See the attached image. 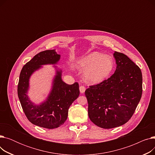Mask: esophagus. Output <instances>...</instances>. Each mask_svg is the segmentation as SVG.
I'll use <instances>...</instances> for the list:
<instances>
[{"label": "esophagus", "mask_w": 155, "mask_h": 155, "mask_svg": "<svg viewBox=\"0 0 155 155\" xmlns=\"http://www.w3.org/2000/svg\"><path fill=\"white\" fill-rule=\"evenodd\" d=\"M79 89H80V93H82V94H83V93H84L85 92V87L84 86V85H80V88H79Z\"/></svg>", "instance_id": "esophagus-1"}]
</instances>
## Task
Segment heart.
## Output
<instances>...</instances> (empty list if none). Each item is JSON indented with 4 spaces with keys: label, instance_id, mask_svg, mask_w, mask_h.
<instances>
[{
    "label": "heart",
    "instance_id": "heart-1",
    "mask_svg": "<svg viewBox=\"0 0 155 155\" xmlns=\"http://www.w3.org/2000/svg\"><path fill=\"white\" fill-rule=\"evenodd\" d=\"M77 67L85 69L84 77L89 82L97 83L105 79L112 71L114 63L111 57L93 52L84 56L77 63Z\"/></svg>",
    "mask_w": 155,
    "mask_h": 155
}]
</instances>
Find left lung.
I'll list each match as a JSON object with an SVG mask.
<instances>
[{
  "label": "left lung",
  "instance_id": "obj_1",
  "mask_svg": "<svg viewBox=\"0 0 155 155\" xmlns=\"http://www.w3.org/2000/svg\"><path fill=\"white\" fill-rule=\"evenodd\" d=\"M117 67L109 78L89 86L85 92L88 114L96 126L110 129L124 124L131 119L143 92L140 67L124 53L115 51Z\"/></svg>",
  "mask_w": 155,
  "mask_h": 155
}]
</instances>
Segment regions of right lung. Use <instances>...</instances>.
<instances>
[{"label":"right lung","mask_w":155,"mask_h":155,"mask_svg":"<svg viewBox=\"0 0 155 155\" xmlns=\"http://www.w3.org/2000/svg\"><path fill=\"white\" fill-rule=\"evenodd\" d=\"M60 55L54 50H45L36 54L22 67L18 86V94L22 108L28 119L38 126L54 129L63 125L68 117L69 107L79 95V85L75 82L68 85L63 82L61 71H57L51 92L47 101L39 105H35L26 95L29 78L41 65L55 64Z\"/></svg>","instance_id":"1"}]
</instances>
